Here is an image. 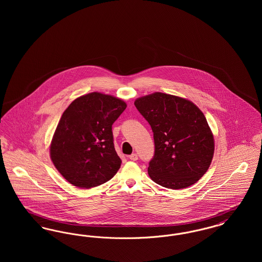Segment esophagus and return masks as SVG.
<instances>
[{
  "label": "esophagus",
  "instance_id": "esophagus-1",
  "mask_svg": "<svg viewBox=\"0 0 262 262\" xmlns=\"http://www.w3.org/2000/svg\"><path fill=\"white\" fill-rule=\"evenodd\" d=\"M128 158H129L132 161H137V158H138V157H137V153H134V154L129 155V156H128Z\"/></svg>",
  "mask_w": 262,
  "mask_h": 262
}]
</instances>
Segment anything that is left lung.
Returning a JSON list of instances; mask_svg holds the SVG:
<instances>
[{"instance_id": "left-lung-1", "label": "left lung", "mask_w": 262, "mask_h": 262, "mask_svg": "<svg viewBox=\"0 0 262 262\" xmlns=\"http://www.w3.org/2000/svg\"><path fill=\"white\" fill-rule=\"evenodd\" d=\"M135 105L153 132L151 180L172 189L195 184L214 154V138L203 113L188 100L161 92L137 98Z\"/></svg>"}]
</instances>
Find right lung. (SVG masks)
<instances>
[{
	"instance_id": "add662e5",
	"label": "right lung",
	"mask_w": 262,
	"mask_h": 262,
	"mask_svg": "<svg viewBox=\"0 0 262 262\" xmlns=\"http://www.w3.org/2000/svg\"><path fill=\"white\" fill-rule=\"evenodd\" d=\"M125 108L123 100L92 92L74 100L62 113L50 156L69 183L97 187L118 172L122 160L114 147L112 125Z\"/></svg>"
}]
</instances>
